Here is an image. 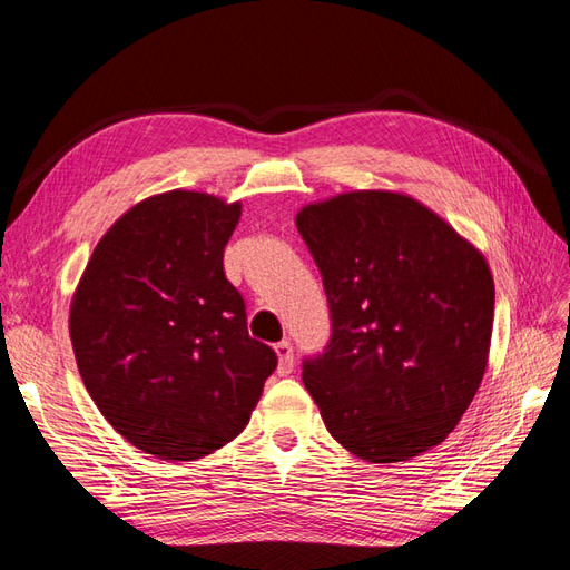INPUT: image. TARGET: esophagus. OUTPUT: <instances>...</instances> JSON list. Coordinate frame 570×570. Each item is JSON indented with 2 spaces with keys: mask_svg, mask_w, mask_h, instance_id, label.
<instances>
[{
  "mask_svg": "<svg viewBox=\"0 0 570 570\" xmlns=\"http://www.w3.org/2000/svg\"><path fill=\"white\" fill-rule=\"evenodd\" d=\"M275 354H278V371L281 373H289L292 371V366H295V352H292V344H289V340H281L278 344H275Z\"/></svg>",
  "mask_w": 570,
  "mask_h": 570,
  "instance_id": "obj_1",
  "label": "esophagus"
}]
</instances>
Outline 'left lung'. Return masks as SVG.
I'll return each mask as SVG.
<instances>
[{"mask_svg": "<svg viewBox=\"0 0 570 570\" xmlns=\"http://www.w3.org/2000/svg\"><path fill=\"white\" fill-rule=\"evenodd\" d=\"M321 271L331 342L302 381L344 450L409 461L461 421L488 366L494 281L471 243L421 202L356 189L297 214Z\"/></svg>", "mask_w": 570, "mask_h": 570, "instance_id": "8db88e82", "label": "left lung"}]
</instances>
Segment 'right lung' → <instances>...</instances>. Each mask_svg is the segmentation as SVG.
Masks as SVG:
<instances>
[{
    "label": "right lung",
    "instance_id": "1",
    "mask_svg": "<svg viewBox=\"0 0 570 570\" xmlns=\"http://www.w3.org/2000/svg\"><path fill=\"white\" fill-rule=\"evenodd\" d=\"M239 214V202L189 189L135 204L99 239L71 302L92 402L159 459H202L237 438L278 366L223 273Z\"/></svg>",
    "mask_w": 570,
    "mask_h": 570
}]
</instances>
